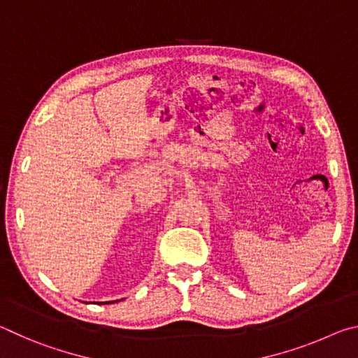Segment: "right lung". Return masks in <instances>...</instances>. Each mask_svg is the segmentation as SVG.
<instances>
[{
    "instance_id": "add662e5",
    "label": "right lung",
    "mask_w": 358,
    "mask_h": 358,
    "mask_svg": "<svg viewBox=\"0 0 358 358\" xmlns=\"http://www.w3.org/2000/svg\"><path fill=\"white\" fill-rule=\"evenodd\" d=\"M108 303H110V301H108Z\"/></svg>"
}]
</instances>
